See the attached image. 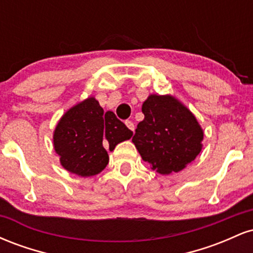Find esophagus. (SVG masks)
Instances as JSON below:
<instances>
[{
    "instance_id": "1",
    "label": "esophagus",
    "mask_w": 253,
    "mask_h": 253,
    "mask_svg": "<svg viewBox=\"0 0 253 253\" xmlns=\"http://www.w3.org/2000/svg\"><path fill=\"white\" fill-rule=\"evenodd\" d=\"M126 126L128 127V128L130 129V130H134V124H133V121H130V120H126Z\"/></svg>"
}]
</instances>
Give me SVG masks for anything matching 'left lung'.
Instances as JSON below:
<instances>
[{"mask_svg":"<svg viewBox=\"0 0 253 253\" xmlns=\"http://www.w3.org/2000/svg\"><path fill=\"white\" fill-rule=\"evenodd\" d=\"M132 141L143 161L162 175L178 172L201 152L203 130L184 104L170 95H150Z\"/></svg>","mask_w":253,"mask_h":253,"instance_id":"1","label":"left lung"}]
</instances>
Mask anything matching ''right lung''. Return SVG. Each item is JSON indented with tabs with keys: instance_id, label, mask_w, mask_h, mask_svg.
<instances>
[{
	"instance_id": "right-lung-1",
	"label": "right lung",
	"mask_w": 253,
	"mask_h": 253,
	"mask_svg": "<svg viewBox=\"0 0 253 253\" xmlns=\"http://www.w3.org/2000/svg\"><path fill=\"white\" fill-rule=\"evenodd\" d=\"M132 135L114 113H104L98 101L89 97L63 115L54 129L53 146L64 169L89 177L100 173L108 164L106 149L113 151Z\"/></svg>"
}]
</instances>
